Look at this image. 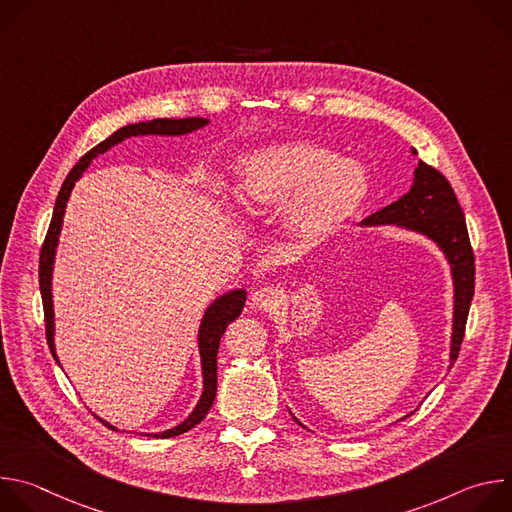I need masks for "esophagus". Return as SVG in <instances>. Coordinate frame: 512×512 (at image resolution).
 Masks as SVG:
<instances>
[{
	"mask_svg": "<svg viewBox=\"0 0 512 512\" xmlns=\"http://www.w3.org/2000/svg\"><path fill=\"white\" fill-rule=\"evenodd\" d=\"M279 302V291L273 287H257L251 296V304L259 310H271Z\"/></svg>",
	"mask_w": 512,
	"mask_h": 512,
	"instance_id": "esophagus-1",
	"label": "esophagus"
}]
</instances>
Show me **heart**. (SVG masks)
<instances>
[{
    "label": "heart",
    "instance_id": "obj_1",
    "mask_svg": "<svg viewBox=\"0 0 512 512\" xmlns=\"http://www.w3.org/2000/svg\"><path fill=\"white\" fill-rule=\"evenodd\" d=\"M371 196V180L354 160L306 141L245 154L237 162V198L253 212L283 210L285 239L314 251L346 231Z\"/></svg>",
    "mask_w": 512,
    "mask_h": 512
}]
</instances>
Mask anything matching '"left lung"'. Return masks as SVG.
Here are the masks:
<instances>
[{
  "label": "left lung",
  "instance_id": "obj_1",
  "mask_svg": "<svg viewBox=\"0 0 512 512\" xmlns=\"http://www.w3.org/2000/svg\"><path fill=\"white\" fill-rule=\"evenodd\" d=\"M417 156L415 150H411ZM411 231L431 241L442 251L450 265L454 287V312L450 336V367L458 358L464 338L468 310L474 298V253L468 239L466 218L450 182L419 160L413 172V184L407 194L383 210L364 218L360 227H387ZM291 413V411H289ZM294 417V413H291ZM296 419V417H294ZM298 421V419H296ZM300 423V421H298ZM302 425V423H300Z\"/></svg>",
  "mask_w": 512,
  "mask_h": 512
}]
</instances>
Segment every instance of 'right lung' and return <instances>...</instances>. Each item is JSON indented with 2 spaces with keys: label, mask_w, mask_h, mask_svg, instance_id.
Wrapping results in <instances>:
<instances>
[{
  "label": "right lung",
  "mask_w": 512,
  "mask_h": 512,
  "mask_svg": "<svg viewBox=\"0 0 512 512\" xmlns=\"http://www.w3.org/2000/svg\"><path fill=\"white\" fill-rule=\"evenodd\" d=\"M208 125V119L202 117H186V119H152V121H139V123H129L121 129H117L113 135H109L105 141H101L99 145L91 152H87L79 164L72 168L58 192L56 204H54V212H52V223L46 235V241L42 245V253H40V294H42V304H44V318H46V338H48V346L50 352L54 356V360L60 364L58 354H56V344H54V334H56V326H54V300H52V275H54V261H56V251H58V241H60V233H62V223H64V212H66V204L70 198L72 188L83 178V174L89 170L91 162L109 152L113 145L135 137V135H164V137H180V135H188L192 131H198L202 127ZM247 300V291L245 287H237V289H229L225 291L223 296H216L208 308L202 314L200 326H198V354H200V371H202V393L200 399L196 403V407L192 409V413L178 425L154 433L156 437H174L180 433H186L188 429H192L194 425H198L208 409L214 403L216 397V354H218V344H221V336L225 334L227 326L237 320L243 312ZM99 421H103L109 429L117 431V427L105 419H101L97 415Z\"/></svg>",
  "instance_id": "right-lung-1"
}]
</instances>
